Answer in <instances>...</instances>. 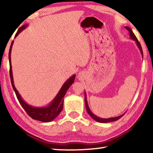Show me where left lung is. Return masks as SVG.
I'll list each match as a JSON object with an SVG mask.
<instances>
[{
	"label": "left lung",
	"instance_id": "left-lung-1",
	"mask_svg": "<svg viewBox=\"0 0 153 153\" xmlns=\"http://www.w3.org/2000/svg\"><path fill=\"white\" fill-rule=\"evenodd\" d=\"M126 29L128 31L129 33V36H130V38L131 39L134 40V41L136 42V44L137 46H138V48L140 49V53L142 54V58H143V52H142V49L141 47V45L140 42H138V39H137L136 36L134 35V33H133L132 30H131L130 28L129 27H125ZM85 105H86V111L89 114L90 117H91L93 120L98 121V122H100V123H108V122H112V121H117L118 120H120V119L123 117V116L125 115V113L123 114V115L118 116V117H111V118H108V119H104V118H100V117H98L97 116H96L94 113H93L91 111H90V108L88 107V102H87V99H86V92H85Z\"/></svg>",
	"mask_w": 153,
	"mask_h": 153
}]
</instances>
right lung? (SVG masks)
I'll return each mask as SVG.
<instances>
[{
  "instance_id": "add662e5",
  "label": "right lung",
  "mask_w": 153,
  "mask_h": 153,
  "mask_svg": "<svg viewBox=\"0 0 153 153\" xmlns=\"http://www.w3.org/2000/svg\"><path fill=\"white\" fill-rule=\"evenodd\" d=\"M27 26V24L22 25V27H19L18 30L15 36V38H16L17 35L22 32L23 30H24L25 27ZM13 44V41L11 42V46H10L9 53V65H10V77H11V84L13 88L14 91L15 92V94L17 96V98L18 100H19L21 105L22 107L24 108V110L26 111L27 115L30 117L35 120L40 121L42 122H50V121H53V120L57 117V116L60 114L62 109H63V98L65 95L67 90L69 88L72 84L74 82L75 77H76V75L71 76L67 80V81L64 83L63 86L59 90L57 95L56 96L55 98L53 100L50 104L46 107H35L33 106H31L30 105L27 104L23 98L21 97L19 92L15 87L14 82H13V73H12V66H11V48Z\"/></svg>"
}]
</instances>
